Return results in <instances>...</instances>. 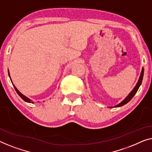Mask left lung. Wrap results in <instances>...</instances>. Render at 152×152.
<instances>
[{"label":"left lung","instance_id":"obj_1","mask_svg":"<svg viewBox=\"0 0 152 152\" xmlns=\"http://www.w3.org/2000/svg\"><path fill=\"white\" fill-rule=\"evenodd\" d=\"M143 75H144V68H142V70H141L140 72V76H139V78H138V80L137 83H136V85H135V87H134V89H132L131 91V92H130L129 94L127 96V97H126L125 99H124L123 101H121L120 102L119 104H117V105H115L114 107H121L124 105V104H127L128 102H129L130 100H132V98L134 96V95L136 94V92H137L138 89H139V87L140 86L141 83H142V78H143Z\"/></svg>","mask_w":152,"mask_h":152}]
</instances>
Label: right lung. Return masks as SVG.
<instances>
[{
    "instance_id": "add662e5",
    "label": "right lung",
    "mask_w": 152,
    "mask_h": 152,
    "mask_svg": "<svg viewBox=\"0 0 152 152\" xmlns=\"http://www.w3.org/2000/svg\"><path fill=\"white\" fill-rule=\"evenodd\" d=\"M8 74H9V76H10V79H11V77H10V72H9V69H8ZM11 81H12V79H11ZM12 84H13V83H12ZM13 85H14V89H15V90H16V91L17 92V94H18L20 96V97L22 98V99L23 100H25V102H29V103H34V101L32 100H31L30 98H29L28 97H27V96H25V95H23L22 93H20V91L18 90V89L16 88V86H15V85L13 84ZM38 102H39V101H38Z\"/></svg>"
}]
</instances>
